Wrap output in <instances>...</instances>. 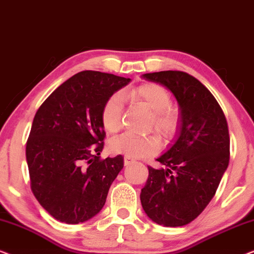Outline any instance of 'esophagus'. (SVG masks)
I'll use <instances>...</instances> for the list:
<instances>
[{
	"mask_svg": "<svg viewBox=\"0 0 254 254\" xmlns=\"http://www.w3.org/2000/svg\"><path fill=\"white\" fill-rule=\"evenodd\" d=\"M135 161H134V159H131L130 157H128V156H125V157H124V163H125V165H129V164H133V163H134Z\"/></svg>",
	"mask_w": 254,
	"mask_h": 254,
	"instance_id": "1",
	"label": "esophagus"
}]
</instances>
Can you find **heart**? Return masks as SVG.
<instances>
[{
  "label": "heart",
  "instance_id": "b5f03b06",
  "mask_svg": "<svg viewBox=\"0 0 254 254\" xmlns=\"http://www.w3.org/2000/svg\"><path fill=\"white\" fill-rule=\"evenodd\" d=\"M131 98L143 102L152 112L151 127L163 138L170 140L179 128V114L171 106V96L163 86L155 83H145L129 92ZM123 98L114 93L106 100L102 110V123L110 133H117L121 127ZM110 150L116 154H125L130 158L148 157L159 150V142L155 136H135L125 133L110 141Z\"/></svg>",
  "mask_w": 254,
  "mask_h": 254
}]
</instances>
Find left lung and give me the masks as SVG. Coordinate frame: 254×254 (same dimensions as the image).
I'll return each instance as SVG.
<instances>
[{
  "label": "left lung",
  "mask_w": 254,
  "mask_h": 254,
  "mask_svg": "<svg viewBox=\"0 0 254 254\" xmlns=\"http://www.w3.org/2000/svg\"><path fill=\"white\" fill-rule=\"evenodd\" d=\"M142 77L173 93L179 105L180 123L173 144L156 159L162 168L148 166L141 203L155 223L183 227L202 213L228 168V123L209 90L187 72L166 70Z\"/></svg>",
  "instance_id": "left-lung-1"
}]
</instances>
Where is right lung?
I'll list each match as a JSON object with an SVG mask.
<instances>
[{"mask_svg":"<svg viewBox=\"0 0 254 254\" xmlns=\"http://www.w3.org/2000/svg\"><path fill=\"white\" fill-rule=\"evenodd\" d=\"M130 78L85 70L41 104L26 142L31 190L55 220L82 223L102 210L124 157L100 159L104 104Z\"/></svg>","mask_w":254,"mask_h":254,"instance_id":"add662e5","label":"right lung"}]
</instances>
